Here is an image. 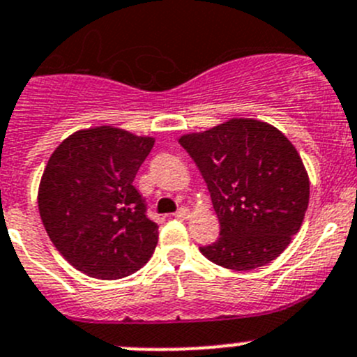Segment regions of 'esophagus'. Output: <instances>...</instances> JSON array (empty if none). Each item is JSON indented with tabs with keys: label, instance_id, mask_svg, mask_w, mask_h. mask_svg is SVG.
<instances>
[{
	"label": "esophagus",
	"instance_id": "esophagus-1",
	"mask_svg": "<svg viewBox=\"0 0 357 357\" xmlns=\"http://www.w3.org/2000/svg\"><path fill=\"white\" fill-rule=\"evenodd\" d=\"M188 216H190V211L186 209V207H179V209L174 213V218H178V220H186Z\"/></svg>",
	"mask_w": 357,
	"mask_h": 357
}]
</instances>
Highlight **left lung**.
Listing matches in <instances>:
<instances>
[{
  "mask_svg": "<svg viewBox=\"0 0 357 357\" xmlns=\"http://www.w3.org/2000/svg\"><path fill=\"white\" fill-rule=\"evenodd\" d=\"M178 141L199 167L220 220V237L200 252L238 272L278 258L309 206V174L291 141L255 119H230Z\"/></svg>",
  "mask_w": 357,
  "mask_h": 357,
  "instance_id": "1",
  "label": "left lung"
}]
</instances>
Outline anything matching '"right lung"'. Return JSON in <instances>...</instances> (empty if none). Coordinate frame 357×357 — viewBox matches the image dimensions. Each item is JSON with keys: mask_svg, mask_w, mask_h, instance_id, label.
<instances>
[{"mask_svg": "<svg viewBox=\"0 0 357 357\" xmlns=\"http://www.w3.org/2000/svg\"><path fill=\"white\" fill-rule=\"evenodd\" d=\"M155 137L112 126L66 137L41 176L38 209L48 237L76 271L115 281L151 258L158 225L132 185Z\"/></svg>", "mask_w": 357, "mask_h": 357, "instance_id": "add662e5", "label": "right lung"}]
</instances>
